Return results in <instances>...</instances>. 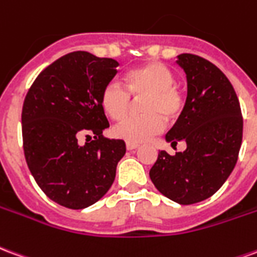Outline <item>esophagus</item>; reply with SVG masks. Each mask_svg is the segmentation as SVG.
Returning <instances> with one entry per match:
<instances>
[{
  "instance_id": "1",
  "label": "esophagus",
  "mask_w": 257,
  "mask_h": 257,
  "mask_svg": "<svg viewBox=\"0 0 257 257\" xmlns=\"http://www.w3.org/2000/svg\"><path fill=\"white\" fill-rule=\"evenodd\" d=\"M139 145H134V143H126V150H135V149H138Z\"/></svg>"
}]
</instances>
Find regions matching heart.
<instances>
[{
    "mask_svg": "<svg viewBox=\"0 0 257 257\" xmlns=\"http://www.w3.org/2000/svg\"><path fill=\"white\" fill-rule=\"evenodd\" d=\"M126 88L118 81H110L100 93V104L107 115L121 119L132 104V97L142 99L143 115H132L112 128L118 139L128 143H142L165 128V120L173 121L182 114L184 101L176 86L173 73L160 62H151L132 68L125 75Z\"/></svg>",
    "mask_w": 257,
    "mask_h": 257,
    "instance_id": "obj_1",
    "label": "heart"
}]
</instances>
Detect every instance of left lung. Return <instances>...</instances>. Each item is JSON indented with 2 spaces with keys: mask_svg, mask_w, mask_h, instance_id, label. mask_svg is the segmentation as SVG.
Returning <instances> with one entry per match:
<instances>
[{
  "mask_svg": "<svg viewBox=\"0 0 257 257\" xmlns=\"http://www.w3.org/2000/svg\"><path fill=\"white\" fill-rule=\"evenodd\" d=\"M178 64L187 77L182 114L165 136L187 149L176 154L160 151L150 169L157 190L180 205L209 198L230 176L242 143V114L231 82L209 60L182 53Z\"/></svg>",
  "mask_w": 257,
  "mask_h": 257,
  "instance_id": "obj_1",
  "label": "left lung"
}]
</instances>
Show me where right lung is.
I'll return each instance as SVG.
<instances>
[{
  "instance_id": "obj_1",
  "label": "right lung",
  "mask_w": 257,
  "mask_h": 257,
  "mask_svg": "<svg viewBox=\"0 0 257 257\" xmlns=\"http://www.w3.org/2000/svg\"><path fill=\"white\" fill-rule=\"evenodd\" d=\"M118 66L84 51L67 53L44 68L26 95V162L48 198L70 209H84L108 191L126 151L123 140L103 136L108 121L100 93ZM90 134L94 139L81 145Z\"/></svg>"
}]
</instances>
